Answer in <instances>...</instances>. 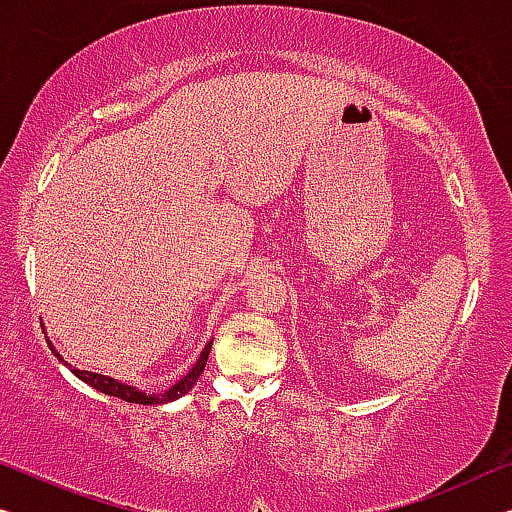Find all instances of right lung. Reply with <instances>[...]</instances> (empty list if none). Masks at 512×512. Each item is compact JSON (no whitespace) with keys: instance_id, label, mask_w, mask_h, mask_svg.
Instances as JSON below:
<instances>
[{"instance_id":"add662e5","label":"right lung","mask_w":512,"mask_h":512,"mask_svg":"<svg viewBox=\"0 0 512 512\" xmlns=\"http://www.w3.org/2000/svg\"><path fill=\"white\" fill-rule=\"evenodd\" d=\"M48 345L52 349V342H48ZM209 349H211V342L202 349L200 358H197V363L193 365V370H190L186 377H183L181 381H177V384H174L172 388H167L165 393H154V395H147V393L137 391V388L121 384V381L112 379V377L96 375V372H89V370H78V368H73V365H68V363L66 365H68V368H71V372H73L75 377L82 379V381H85V384H89L91 388H96V391H101L105 395H114V398L126 400V402H135V404H165V402H170V400L181 398V395H186L190 388H193L195 381L200 379V375H202L204 365H207ZM52 352H55V349H52ZM55 356L59 358V361H64V358H61L57 352H55Z\"/></svg>"}]
</instances>
